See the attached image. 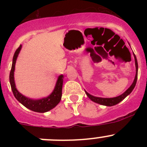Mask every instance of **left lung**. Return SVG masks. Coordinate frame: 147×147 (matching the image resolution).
<instances>
[{
    "label": "left lung",
    "mask_w": 147,
    "mask_h": 147,
    "mask_svg": "<svg viewBox=\"0 0 147 147\" xmlns=\"http://www.w3.org/2000/svg\"><path fill=\"white\" fill-rule=\"evenodd\" d=\"M134 60H135V66H136V75L135 78H134V82H133L131 85L124 92L123 94H121V95L118 96V97H112V98H103V97H94V96L91 95L90 94H89L88 92L85 91L86 94L87 95V97L90 99L92 102H96L97 104H100V105H105V106H114V105H117V104L119 103L120 102L122 101L126 97L129 95L130 93L132 92V90H134V87L136 85V83H137V74H138V63H137V57H136L135 55L134 54Z\"/></svg>",
    "instance_id": "1"
}]
</instances>
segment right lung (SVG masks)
I'll return each mask as SVG.
<instances>
[{"mask_svg":"<svg viewBox=\"0 0 147 147\" xmlns=\"http://www.w3.org/2000/svg\"><path fill=\"white\" fill-rule=\"evenodd\" d=\"M21 47L22 45H20V47L15 52L13 58L11 70H10V83L13 94H14L15 97H16L18 101L20 102L23 106H25L26 108L30 109V110L36 112H40V113L48 112L50 109H53L55 107L57 106L59 102H60V100H61L62 89H63L64 76L61 75L58 77L54 90L47 97H44V98L40 99V100H32V99H30L28 97H26V96L23 95L16 89L14 80L15 65H16V60H17V57L18 56L20 50H21Z\"/></svg>","mask_w":147,"mask_h":147,"instance_id":"right-lung-1","label":"right lung"}]
</instances>
